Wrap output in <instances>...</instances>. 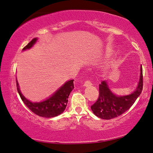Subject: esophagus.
Returning a JSON list of instances; mask_svg holds the SVG:
<instances>
[{"instance_id": "1", "label": "esophagus", "mask_w": 153, "mask_h": 153, "mask_svg": "<svg viewBox=\"0 0 153 153\" xmlns=\"http://www.w3.org/2000/svg\"><path fill=\"white\" fill-rule=\"evenodd\" d=\"M91 85H92V83H91L90 81H85V83H84V86H85V87L91 86Z\"/></svg>"}]
</instances>
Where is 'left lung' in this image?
<instances>
[{
  "label": "left lung",
  "mask_w": 153,
  "mask_h": 153,
  "mask_svg": "<svg viewBox=\"0 0 153 153\" xmlns=\"http://www.w3.org/2000/svg\"><path fill=\"white\" fill-rule=\"evenodd\" d=\"M142 89L143 73L141 66L140 81L132 94L123 96L115 95L109 90L107 81H102L99 85V96L96 102L91 106V109L94 114L100 118H115L130 109L141 94Z\"/></svg>",
  "instance_id": "obj_1"
}]
</instances>
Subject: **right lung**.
<instances>
[{"mask_svg": "<svg viewBox=\"0 0 153 153\" xmlns=\"http://www.w3.org/2000/svg\"><path fill=\"white\" fill-rule=\"evenodd\" d=\"M37 40V37L33 39L27 46L23 48L22 51L31 48L36 44ZM73 81L74 80H70L67 81L50 98L39 102H32L27 100L21 93L17 81H16V85L21 99L30 111L39 116L53 117L59 116L64 111L67 106L70 94L74 88Z\"/></svg>", "mask_w": 153, "mask_h": 153, "instance_id": "1", "label": "right lung"}]
</instances>
